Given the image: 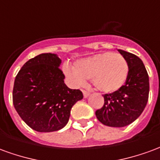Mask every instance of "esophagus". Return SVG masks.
I'll return each mask as SVG.
<instances>
[{
	"instance_id": "34e87169",
	"label": "esophagus",
	"mask_w": 160,
	"mask_h": 160,
	"mask_svg": "<svg viewBox=\"0 0 160 160\" xmlns=\"http://www.w3.org/2000/svg\"><path fill=\"white\" fill-rule=\"evenodd\" d=\"M82 92H83V95H84V97H85V98H87L88 96H89V95H90V93H89L88 92H87V91L83 90Z\"/></svg>"
}]
</instances>
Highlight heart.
I'll return each instance as SVG.
<instances>
[{
  "label": "heart",
  "instance_id": "obj_1",
  "mask_svg": "<svg viewBox=\"0 0 160 160\" xmlns=\"http://www.w3.org/2000/svg\"><path fill=\"white\" fill-rule=\"evenodd\" d=\"M64 72L74 85L80 86L91 79L93 87L103 92L118 90L127 80L128 65L118 53L103 52L78 60L74 67L65 65Z\"/></svg>",
  "mask_w": 160,
  "mask_h": 160
}]
</instances>
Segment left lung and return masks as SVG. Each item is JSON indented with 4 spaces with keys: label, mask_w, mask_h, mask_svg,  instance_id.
<instances>
[{
    "label": "left lung",
    "mask_w": 160,
    "mask_h": 160,
    "mask_svg": "<svg viewBox=\"0 0 160 160\" xmlns=\"http://www.w3.org/2000/svg\"><path fill=\"white\" fill-rule=\"evenodd\" d=\"M118 51L128 65L127 80L118 90L103 95L104 105L95 112L101 123L115 128L125 127L136 120L144 111L149 95V77L142 61L132 53Z\"/></svg>",
    "instance_id": "left-lung-1"
}]
</instances>
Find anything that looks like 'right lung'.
<instances>
[{
  "instance_id": "add662e5",
  "label": "right lung",
  "mask_w": 160,
  "mask_h": 160,
  "mask_svg": "<svg viewBox=\"0 0 160 160\" xmlns=\"http://www.w3.org/2000/svg\"><path fill=\"white\" fill-rule=\"evenodd\" d=\"M61 59L44 53L26 62L16 75L12 103L19 117L38 132H54L66 126L70 111L83 98L79 89L64 83Z\"/></svg>"
}]
</instances>
